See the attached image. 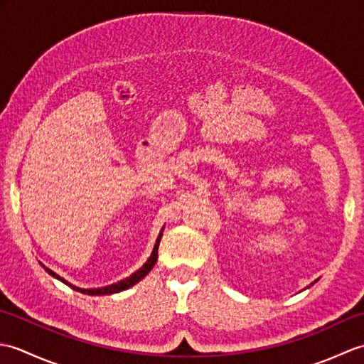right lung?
I'll return each instance as SVG.
<instances>
[{
  "mask_svg": "<svg viewBox=\"0 0 364 364\" xmlns=\"http://www.w3.org/2000/svg\"><path fill=\"white\" fill-rule=\"evenodd\" d=\"M161 236H162V233H159V236H158V241H156V244H154V249H153L151 257L149 258V261H146L141 269L136 270V272H134L133 275H129L128 278H125V280H122V282H119V283H114V284H111V286H105V288H97V289H81V288H76V286H73V284H70L68 282H65L64 278H60L58 274H54L53 270H50L48 267H45V270H46V272H48L50 275H53L54 278H58V280H60L63 283L70 286V288H73L75 291H80V292H82V294H89V296H106V294H114V292L125 291V289L131 288V286H133V284H136L137 282H141L142 278L153 269L154 262L158 261V247H159V242H161Z\"/></svg>",
  "mask_w": 364,
  "mask_h": 364,
  "instance_id": "1",
  "label": "right lung"
}]
</instances>
